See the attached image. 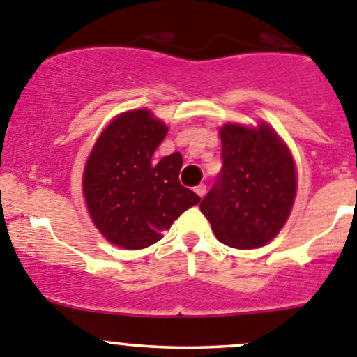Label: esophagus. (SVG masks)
<instances>
[{
    "mask_svg": "<svg viewBox=\"0 0 357 357\" xmlns=\"http://www.w3.org/2000/svg\"><path fill=\"white\" fill-rule=\"evenodd\" d=\"M205 192H207V186H205V185L195 186V193H197V195H199V197H204Z\"/></svg>",
    "mask_w": 357,
    "mask_h": 357,
    "instance_id": "1",
    "label": "esophagus"
}]
</instances>
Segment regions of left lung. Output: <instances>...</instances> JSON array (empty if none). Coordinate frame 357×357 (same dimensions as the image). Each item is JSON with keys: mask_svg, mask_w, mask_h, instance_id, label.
Instances as JSON below:
<instances>
[{"mask_svg": "<svg viewBox=\"0 0 357 357\" xmlns=\"http://www.w3.org/2000/svg\"><path fill=\"white\" fill-rule=\"evenodd\" d=\"M222 167L200 211L215 238L233 248H257L275 238L289 219L297 176L289 146L268 124H225Z\"/></svg>", "mask_w": 357, "mask_h": 357, "instance_id": "obj_1", "label": "left lung"}]
</instances>
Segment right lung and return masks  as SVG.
I'll return each mask as SVG.
<instances>
[{"label":"right lung","instance_id":"1","mask_svg":"<svg viewBox=\"0 0 357 357\" xmlns=\"http://www.w3.org/2000/svg\"><path fill=\"white\" fill-rule=\"evenodd\" d=\"M167 129L150 110L124 112L107 126L89 153L82 176L86 205L96 228L114 245L150 247L200 202L179 183L181 153L155 157Z\"/></svg>","mask_w":357,"mask_h":357}]
</instances>
